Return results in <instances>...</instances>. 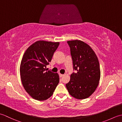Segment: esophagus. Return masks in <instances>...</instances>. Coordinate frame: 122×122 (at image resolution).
Returning <instances> with one entry per match:
<instances>
[{"instance_id": "esophagus-1", "label": "esophagus", "mask_w": 122, "mask_h": 122, "mask_svg": "<svg viewBox=\"0 0 122 122\" xmlns=\"http://www.w3.org/2000/svg\"><path fill=\"white\" fill-rule=\"evenodd\" d=\"M59 76L60 77H62V76H63V74H61V73H59Z\"/></svg>"}]
</instances>
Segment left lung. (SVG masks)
<instances>
[{
    "instance_id": "1",
    "label": "left lung",
    "mask_w": 122,
    "mask_h": 122,
    "mask_svg": "<svg viewBox=\"0 0 122 122\" xmlns=\"http://www.w3.org/2000/svg\"><path fill=\"white\" fill-rule=\"evenodd\" d=\"M70 48L73 70L66 89L79 100L89 97L97 89L100 79V64L92 49L80 40L67 41Z\"/></svg>"
}]
</instances>
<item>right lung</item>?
Returning a JSON list of instances; mask_svg holds the SVG:
<instances>
[{
    "label": "right lung",
    "instance_id": "add662e5",
    "mask_svg": "<svg viewBox=\"0 0 122 122\" xmlns=\"http://www.w3.org/2000/svg\"><path fill=\"white\" fill-rule=\"evenodd\" d=\"M59 42L38 41L28 48L20 64V76L25 90L33 98L44 101L52 95L59 82L58 73L46 70Z\"/></svg>",
    "mask_w": 122,
    "mask_h": 122
}]
</instances>
